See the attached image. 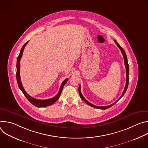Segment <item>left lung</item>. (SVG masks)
<instances>
[{
	"label": "left lung",
	"mask_w": 148,
	"mask_h": 148,
	"mask_svg": "<svg viewBox=\"0 0 148 148\" xmlns=\"http://www.w3.org/2000/svg\"><path fill=\"white\" fill-rule=\"evenodd\" d=\"M115 43H116V45H117V46L119 47V49H120V50L121 51V53L123 55V59H124V62H125V68H126V85H125V88H124V90L122 92V95L120 97V98L117 100L115 102H114L113 103L110 105H108V106H96V105H94L92 103H91L90 102H89L88 101H87L85 98H84V97L82 96L81 92V86L79 85V87H78V92H79V94L80 95V97L81 98V99L85 102L86 103H87L88 105H90V106H91L94 108H98V109H101V110H106L107 108H109L111 107H112L113 105L116 102H118L123 96V95L125 94L126 90H127L128 88V83H129V65H128V59H127V57H126V54L124 51V50L122 49V47L117 43V41L116 40H114Z\"/></svg>",
	"instance_id": "1"
}]
</instances>
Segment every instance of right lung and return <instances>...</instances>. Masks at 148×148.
<instances>
[{"mask_svg": "<svg viewBox=\"0 0 148 148\" xmlns=\"http://www.w3.org/2000/svg\"><path fill=\"white\" fill-rule=\"evenodd\" d=\"M28 42H29V41H27L26 43L23 45V46L22 47V49H21V50L20 51L19 55L18 56L17 60L16 79H17V84H18V86L19 88L20 89V90L22 91V92L23 93L25 96L26 97V98L28 99V101L30 103H32L33 105H34L35 107L40 108V107H45L50 106V105L53 104L55 102H56L57 100L59 98V97H60V96L61 95V93L62 92L63 87H64V86L65 85V84H66V82H67L68 78H66V79H64V81H63V82L61 84V87L60 88V90H59V91H58V94L55 97H54L53 98H50V99H48L41 100V99H37L34 98L32 97L31 96H30L25 91V89L23 88V87L22 86V82H21V80H20V61L21 58H22V54H23V51H24V49H25V46H26V45L28 43Z\"/></svg>", "mask_w": 148, "mask_h": 148, "instance_id": "1", "label": "right lung"}]
</instances>
